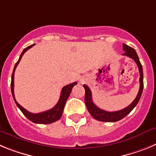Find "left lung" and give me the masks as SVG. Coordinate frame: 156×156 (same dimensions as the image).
<instances>
[{
	"instance_id": "1",
	"label": "left lung",
	"mask_w": 156,
	"mask_h": 156,
	"mask_svg": "<svg viewBox=\"0 0 156 156\" xmlns=\"http://www.w3.org/2000/svg\"><path fill=\"white\" fill-rule=\"evenodd\" d=\"M122 50L124 51V53L122 54V55H126L129 57L130 58L133 59L134 62L137 63V67H138L139 72H140V88H139V91L137 94L136 98L133 100L131 104L128 105L127 107L124 108L123 109L119 110V111L115 112H107L103 109H101L98 106L94 105V103L92 101V94L90 91V88L88 87L87 85H83V87L85 89V104H86L88 112H90V115L98 121L101 122H116L120 119H123L126 115L130 112L133 109L135 106L137 105L138 103L139 100L140 98V96L142 94L143 87H144V82H143V69L142 66L140 64L139 58L137 55L136 51L131 47H129L128 45L123 44H122Z\"/></svg>"
}]
</instances>
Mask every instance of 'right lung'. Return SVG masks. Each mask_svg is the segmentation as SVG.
I'll return each mask as SVG.
<instances>
[{
    "label": "right lung",
    "instance_id": "add662e5",
    "mask_svg": "<svg viewBox=\"0 0 156 156\" xmlns=\"http://www.w3.org/2000/svg\"><path fill=\"white\" fill-rule=\"evenodd\" d=\"M34 46V44H32L30 46L27 47L23 51L22 54L20 55V57H19V60H18L17 62L15 65V67H14L13 72H12V82H11V90H12V96H13L14 101L16 102V105L18 106V108L21 110V112L25 115V116L27 117V119H30V121H32L33 122H35V123H41V124H49V123H52V122H55V121L58 120L61 116L62 115L63 110H64L65 105H66V101L68 99L69 96L70 95V93L72 91V89L75 86L76 84H77L76 82H74L73 83H70L69 85H66L62 89L61 91V95H60V98H59V100L58 101L57 104L55 105V106L54 108H51V109L48 110V111L42 112H40V113H31L30 112L27 111V109H25L23 107H22L19 103L16 101V98H15V94H14V75H15V71H16V69L17 67V66L19 65V62L21 60L22 57L24 55V53L27 51H28L30 48H31L32 47Z\"/></svg>",
    "mask_w": 156,
    "mask_h": 156
}]
</instances>
